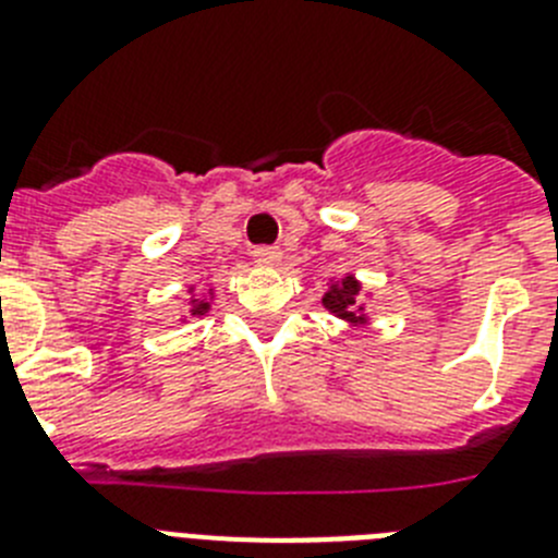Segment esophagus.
Segmentation results:
<instances>
[{
    "instance_id": "obj_1",
    "label": "esophagus",
    "mask_w": 558,
    "mask_h": 558,
    "mask_svg": "<svg viewBox=\"0 0 558 558\" xmlns=\"http://www.w3.org/2000/svg\"><path fill=\"white\" fill-rule=\"evenodd\" d=\"M254 259L259 265H276L282 259V251H279V245H256Z\"/></svg>"
}]
</instances>
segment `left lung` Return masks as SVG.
Listing matches in <instances>:
<instances>
[{"mask_svg":"<svg viewBox=\"0 0 558 558\" xmlns=\"http://www.w3.org/2000/svg\"><path fill=\"white\" fill-rule=\"evenodd\" d=\"M360 284L354 282L352 276H347L340 284H332L324 295V307L332 310L335 315L340 318H349V322H357V315H354V299H357Z\"/></svg>","mask_w":558,"mask_h":558,"instance_id":"1","label":"left lung"}]
</instances>
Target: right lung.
Instances as JSON below:
<instances>
[{
	"mask_svg": "<svg viewBox=\"0 0 558 558\" xmlns=\"http://www.w3.org/2000/svg\"><path fill=\"white\" fill-rule=\"evenodd\" d=\"M206 307H209V304H198V307L192 310V315H201V313H204V310H206Z\"/></svg>",
	"mask_w": 558,
	"mask_h": 558,
	"instance_id": "1",
	"label": "right lung"
}]
</instances>
